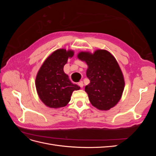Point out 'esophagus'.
I'll use <instances>...</instances> for the list:
<instances>
[{
	"mask_svg": "<svg viewBox=\"0 0 156 156\" xmlns=\"http://www.w3.org/2000/svg\"><path fill=\"white\" fill-rule=\"evenodd\" d=\"M78 85L81 87V88H83V86H84V84H83V81H80V82H79L78 83Z\"/></svg>",
	"mask_w": 156,
	"mask_h": 156,
	"instance_id": "esophagus-1",
	"label": "esophagus"
}]
</instances>
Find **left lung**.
Returning a JSON list of instances; mask_svg holds the SVG:
<instances>
[{"label":"left lung","mask_w":156,"mask_h":156,"mask_svg":"<svg viewBox=\"0 0 156 156\" xmlns=\"http://www.w3.org/2000/svg\"><path fill=\"white\" fill-rule=\"evenodd\" d=\"M77 58L88 65L87 76L90 83L85 87V92L91 104L101 111L115 107L125 86L123 74L115 58L103 49H98L93 54L80 52Z\"/></svg>","instance_id":"1"}]
</instances>
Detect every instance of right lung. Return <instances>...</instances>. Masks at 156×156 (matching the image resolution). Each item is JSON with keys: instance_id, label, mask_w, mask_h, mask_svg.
<instances>
[{"instance_id": "right-lung-1", "label": "right lung", "mask_w": 156, "mask_h": 156, "mask_svg": "<svg viewBox=\"0 0 156 156\" xmlns=\"http://www.w3.org/2000/svg\"><path fill=\"white\" fill-rule=\"evenodd\" d=\"M74 55L73 51L59 49L49 55L41 65L36 77V88L39 98L44 104L57 108L66 105L72 92L80 87L70 81L64 72L68 58Z\"/></svg>"}]
</instances>
